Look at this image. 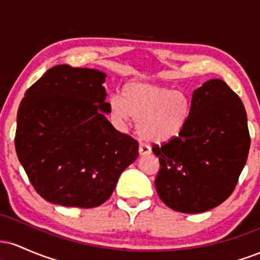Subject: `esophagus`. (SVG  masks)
I'll list each match as a JSON object with an SVG mask.
<instances>
[{
	"label": "esophagus",
	"mask_w": 260,
	"mask_h": 260,
	"mask_svg": "<svg viewBox=\"0 0 260 260\" xmlns=\"http://www.w3.org/2000/svg\"><path fill=\"white\" fill-rule=\"evenodd\" d=\"M151 153V149L147 144H140L139 145V155L143 156V155H149Z\"/></svg>",
	"instance_id": "obj_1"
}]
</instances>
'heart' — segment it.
<instances>
[{
  "label": "heart",
  "mask_w": 260,
  "mask_h": 260,
  "mask_svg": "<svg viewBox=\"0 0 260 260\" xmlns=\"http://www.w3.org/2000/svg\"><path fill=\"white\" fill-rule=\"evenodd\" d=\"M110 111L121 121L138 123V133L151 143H165L182 132L189 115V101L181 91L149 83H129L122 98L110 101Z\"/></svg>",
  "instance_id": "b5f03b06"
}]
</instances>
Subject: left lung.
Here are the masks:
<instances>
[{
    "mask_svg": "<svg viewBox=\"0 0 260 260\" xmlns=\"http://www.w3.org/2000/svg\"><path fill=\"white\" fill-rule=\"evenodd\" d=\"M250 145L242 100L221 79L192 94L182 132L153 151L160 170L155 187L169 208L186 214L210 210L234 192Z\"/></svg>",
    "mask_w": 260,
    "mask_h": 260,
    "instance_id": "1",
    "label": "left lung"
}]
</instances>
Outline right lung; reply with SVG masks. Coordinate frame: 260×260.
I'll return each instance as SVG.
<instances>
[{"label": "right lung", "mask_w": 260, "mask_h": 260, "mask_svg": "<svg viewBox=\"0 0 260 260\" xmlns=\"http://www.w3.org/2000/svg\"><path fill=\"white\" fill-rule=\"evenodd\" d=\"M106 74L58 64L23 98L16 151L34 189L63 207L95 208L138 157V142L107 121Z\"/></svg>", "instance_id": "right-lung-1"}]
</instances>
